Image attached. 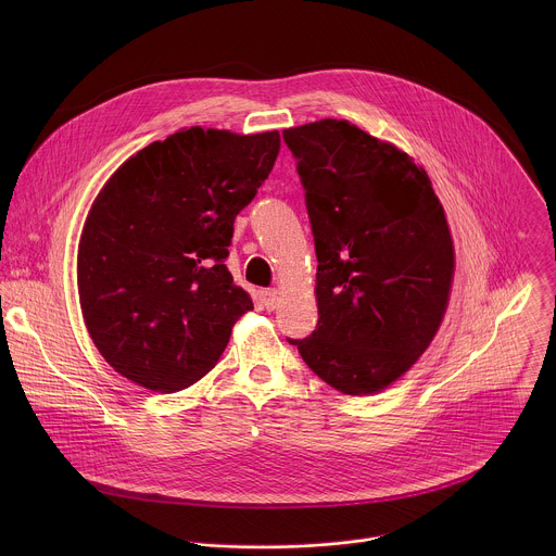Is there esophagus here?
Returning a JSON list of instances; mask_svg holds the SVG:
<instances>
[{
  "label": "esophagus",
  "mask_w": 556,
  "mask_h": 556,
  "mask_svg": "<svg viewBox=\"0 0 556 556\" xmlns=\"http://www.w3.org/2000/svg\"><path fill=\"white\" fill-rule=\"evenodd\" d=\"M261 298H263V306H265L267 311H274V308L278 306V291H276V289H265V291L261 293Z\"/></svg>",
  "instance_id": "34e87169"
}]
</instances>
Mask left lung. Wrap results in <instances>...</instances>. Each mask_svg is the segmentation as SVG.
<instances>
[{"label":"left lung","instance_id":"left-lung-1","mask_svg":"<svg viewBox=\"0 0 556 556\" xmlns=\"http://www.w3.org/2000/svg\"><path fill=\"white\" fill-rule=\"evenodd\" d=\"M317 250V329L287 338L346 396L386 390L428 349L447 308L454 243L428 173L346 119L282 132Z\"/></svg>","mask_w":556,"mask_h":556}]
</instances>
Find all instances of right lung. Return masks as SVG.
<instances>
[{"label":"right lung","instance_id":"1","mask_svg":"<svg viewBox=\"0 0 556 556\" xmlns=\"http://www.w3.org/2000/svg\"><path fill=\"white\" fill-rule=\"evenodd\" d=\"M280 150L276 130H179L126 160L91 205L79 243L80 308L126 379L179 392L205 377L252 308L225 261L239 212Z\"/></svg>","mask_w":556,"mask_h":556}]
</instances>
